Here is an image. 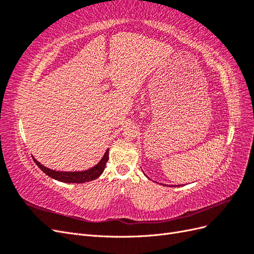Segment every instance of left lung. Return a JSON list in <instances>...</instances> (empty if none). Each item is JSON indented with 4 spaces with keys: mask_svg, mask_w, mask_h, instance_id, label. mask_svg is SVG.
I'll return each instance as SVG.
<instances>
[{
    "mask_svg": "<svg viewBox=\"0 0 254 254\" xmlns=\"http://www.w3.org/2000/svg\"><path fill=\"white\" fill-rule=\"evenodd\" d=\"M168 187H171V186H168ZM178 187H179V186H178Z\"/></svg>",
    "mask_w": 254,
    "mask_h": 254,
    "instance_id": "left-lung-1",
    "label": "left lung"
}]
</instances>
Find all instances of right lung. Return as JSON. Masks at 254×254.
Here are the masks:
<instances>
[{
  "instance_id": "obj_1",
  "label": "right lung",
  "mask_w": 254,
  "mask_h": 254,
  "mask_svg": "<svg viewBox=\"0 0 254 254\" xmlns=\"http://www.w3.org/2000/svg\"><path fill=\"white\" fill-rule=\"evenodd\" d=\"M35 163L38 165V167L40 170L47 174L51 178L58 180L60 182H64V183H84L88 181H92L94 179H97L99 176H101L105 170V166L107 161L109 159V148L106 150L104 157L101 159L99 162L93 166L89 168L87 171H81V172H59V171H54L51 170V168L42 165L40 162L33 157Z\"/></svg>"
}]
</instances>
